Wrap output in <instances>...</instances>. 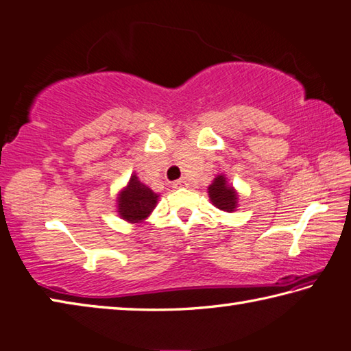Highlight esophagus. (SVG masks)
<instances>
[{"mask_svg": "<svg viewBox=\"0 0 351 351\" xmlns=\"http://www.w3.org/2000/svg\"><path fill=\"white\" fill-rule=\"evenodd\" d=\"M188 180H186V178H178V180H176L174 183H173V186L174 188H188Z\"/></svg>", "mask_w": 351, "mask_h": 351, "instance_id": "34e87169", "label": "esophagus"}]
</instances>
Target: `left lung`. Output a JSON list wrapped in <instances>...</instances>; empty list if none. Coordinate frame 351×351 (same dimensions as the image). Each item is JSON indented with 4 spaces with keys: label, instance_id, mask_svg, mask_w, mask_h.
<instances>
[{
    "label": "left lung",
    "instance_id": "left-lung-1",
    "mask_svg": "<svg viewBox=\"0 0 351 351\" xmlns=\"http://www.w3.org/2000/svg\"><path fill=\"white\" fill-rule=\"evenodd\" d=\"M208 193L210 202H213L214 206H217L218 209L226 210V213H234L237 209L238 194L230 184H228L226 177L224 176H217L214 178V182L209 184Z\"/></svg>",
    "mask_w": 351,
    "mask_h": 351
}]
</instances>
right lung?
Returning a JSON list of instances; mask_svg holds the SVG:
<instances>
[{
	"label": "right lung",
	"instance_id": "right-lung-1",
	"mask_svg": "<svg viewBox=\"0 0 351 351\" xmlns=\"http://www.w3.org/2000/svg\"><path fill=\"white\" fill-rule=\"evenodd\" d=\"M157 200L158 195L153 193V189H149L133 174L127 186L117 194V213L130 223H142L153 213Z\"/></svg>",
	"mask_w": 351,
	"mask_h": 351
}]
</instances>
